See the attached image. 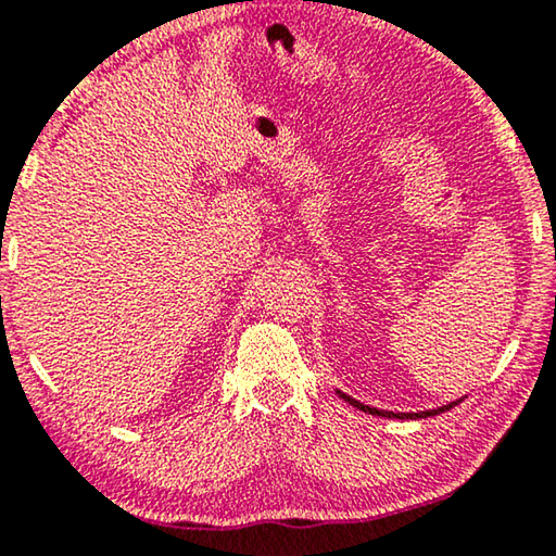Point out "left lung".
Returning <instances> with one entry per match:
<instances>
[{"label": "left lung", "mask_w": 556, "mask_h": 556, "mask_svg": "<svg viewBox=\"0 0 556 556\" xmlns=\"http://www.w3.org/2000/svg\"><path fill=\"white\" fill-rule=\"evenodd\" d=\"M337 394L342 396V400H344L346 404H352L354 409H359V412H364V414H371V417H387V419H427V417H437V414L450 412L452 407H457L459 402H464V396H462V400H457V402H450V404H444V407L427 409V412H387V409H377V407H369V404H362V402H357V400H352L350 394L339 392V389H337Z\"/></svg>", "instance_id": "1"}]
</instances>
